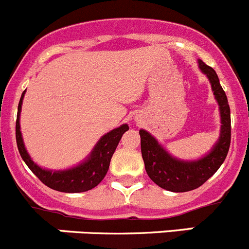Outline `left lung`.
Wrapping results in <instances>:
<instances>
[{"label": "left lung", "mask_w": 249, "mask_h": 249, "mask_svg": "<svg viewBox=\"0 0 249 249\" xmlns=\"http://www.w3.org/2000/svg\"><path fill=\"white\" fill-rule=\"evenodd\" d=\"M199 68L211 80L221 115V134L211 153L196 161H182L166 153L160 144L144 130H140L141 153L144 169L154 183L171 192H187L203 185L225 160L231 142V117L228 97L219 83L215 71L201 59Z\"/></svg>", "instance_id": "obj_1"}]
</instances>
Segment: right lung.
Returning <instances> with one entry per match:
<instances>
[{"label":"right lung","instance_id":"obj_1","mask_svg":"<svg viewBox=\"0 0 249 249\" xmlns=\"http://www.w3.org/2000/svg\"><path fill=\"white\" fill-rule=\"evenodd\" d=\"M24 93H25V91L21 95L18 105V114H17L16 122V139L19 153H20L21 158L25 161L26 165L29 166V169L37 176L41 182L48 186L50 189L55 190V191L76 194V192L89 191V190L96 187L107 174L113 153H114L123 134L129 130V126L126 124H123L120 127H117V129L106 134L96 144L88 160H85L76 168L64 171L45 170V169H41L40 166H37L31 160L25 147H24L23 139H21L19 115H20Z\"/></svg>","mask_w":249,"mask_h":249}]
</instances>
